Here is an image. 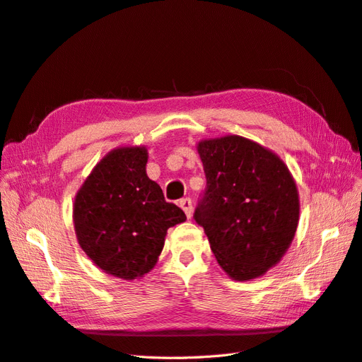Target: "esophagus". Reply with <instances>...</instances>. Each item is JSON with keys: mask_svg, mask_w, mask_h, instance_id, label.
Returning a JSON list of instances; mask_svg holds the SVG:
<instances>
[{"mask_svg": "<svg viewBox=\"0 0 362 362\" xmlns=\"http://www.w3.org/2000/svg\"><path fill=\"white\" fill-rule=\"evenodd\" d=\"M180 206L182 208V211L185 213V216L187 217H192V211H193V205H192V201L189 198H184L180 201Z\"/></svg>", "mask_w": 362, "mask_h": 362, "instance_id": "esophagus-1", "label": "esophagus"}]
</instances>
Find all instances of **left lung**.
<instances>
[{"label": "left lung", "mask_w": 362, "mask_h": 362, "mask_svg": "<svg viewBox=\"0 0 362 362\" xmlns=\"http://www.w3.org/2000/svg\"><path fill=\"white\" fill-rule=\"evenodd\" d=\"M206 189L194 211L218 266L234 281L275 267L299 223V192L287 164L254 140H201Z\"/></svg>", "instance_id": "left-lung-1"}]
</instances>
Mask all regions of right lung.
<instances>
[{"label":"right lung","instance_id":"1","mask_svg":"<svg viewBox=\"0 0 362 362\" xmlns=\"http://www.w3.org/2000/svg\"><path fill=\"white\" fill-rule=\"evenodd\" d=\"M148 149L120 146L92 169L74 201L78 245L93 264L120 279H140L154 269L170 226L185 222L180 206L164 201L146 175Z\"/></svg>","mask_w":362,"mask_h":362}]
</instances>
